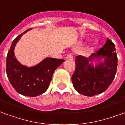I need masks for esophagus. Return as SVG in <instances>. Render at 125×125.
Listing matches in <instances>:
<instances>
[{"label":"esophagus","instance_id":"1","mask_svg":"<svg viewBox=\"0 0 125 125\" xmlns=\"http://www.w3.org/2000/svg\"><path fill=\"white\" fill-rule=\"evenodd\" d=\"M66 59L67 60H73V56L71 54H68L66 56Z\"/></svg>","mask_w":125,"mask_h":125}]
</instances>
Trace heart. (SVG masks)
Listing matches in <instances>:
<instances>
[{
    "mask_svg": "<svg viewBox=\"0 0 125 125\" xmlns=\"http://www.w3.org/2000/svg\"><path fill=\"white\" fill-rule=\"evenodd\" d=\"M92 49H93V48L91 47V48H90V49H89V50H90V51H92Z\"/></svg>",
    "mask_w": 125,
    "mask_h": 125,
    "instance_id": "obj_1",
    "label": "heart"
}]
</instances>
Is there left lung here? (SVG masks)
I'll list each match as a JSON object with an SVG mask.
<instances>
[{
    "label": "left lung",
    "mask_w": 125,
    "mask_h": 125,
    "mask_svg": "<svg viewBox=\"0 0 125 125\" xmlns=\"http://www.w3.org/2000/svg\"><path fill=\"white\" fill-rule=\"evenodd\" d=\"M93 60L97 62L95 66L92 63ZM75 63L71 80L76 91L87 97L103 93L110 85L117 72V56L114 44L107 38L104 46L89 58L77 56Z\"/></svg>",
    "instance_id": "obj_1"
}]
</instances>
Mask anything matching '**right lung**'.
Returning <instances> with one entry per match:
<instances>
[{"instance_id":"add662e5","label":"right lung","mask_w":125,"mask_h":125,"mask_svg":"<svg viewBox=\"0 0 125 125\" xmlns=\"http://www.w3.org/2000/svg\"><path fill=\"white\" fill-rule=\"evenodd\" d=\"M32 28L26 30L12 42L6 58V74L13 88L21 95L37 97L47 91L54 71L64 62L63 59L46 58L36 65H23L14 54L15 45L23 34Z\"/></svg>"}]
</instances>
